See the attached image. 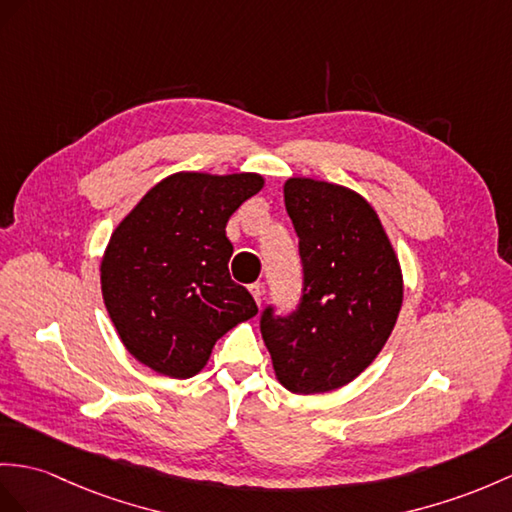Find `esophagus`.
<instances>
[{
    "instance_id": "1",
    "label": "esophagus",
    "mask_w": 512,
    "mask_h": 512,
    "mask_svg": "<svg viewBox=\"0 0 512 512\" xmlns=\"http://www.w3.org/2000/svg\"><path fill=\"white\" fill-rule=\"evenodd\" d=\"M249 293L254 295L256 304L260 306V302H263V295H265V284H263V282H254V284H249Z\"/></svg>"
}]
</instances>
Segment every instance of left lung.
Masks as SVG:
<instances>
[{
  "label": "left lung",
  "instance_id": "8db88e82",
  "mask_svg": "<svg viewBox=\"0 0 512 512\" xmlns=\"http://www.w3.org/2000/svg\"><path fill=\"white\" fill-rule=\"evenodd\" d=\"M284 204L299 236L302 297L289 315L267 306L260 332L278 380L299 395L352 382L380 354L400 315V260L363 197L291 178Z\"/></svg>",
  "mask_w": 512,
  "mask_h": 512
}]
</instances>
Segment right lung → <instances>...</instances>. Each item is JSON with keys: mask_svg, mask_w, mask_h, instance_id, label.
Segmentation results:
<instances>
[{"mask_svg": "<svg viewBox=\"0 0 512 512\" xmlns=\"http://www.w3.org/2000/svg\"><path fill=\"white\" fill-rule=\"evenodd\" d=\"M263 184L258 173H173L112 232L102 260L104 304L139 363L191 378L223 334L258 313L254 297L230 278L226 223Z\"/></svg>", "mask_w": 512, "mask_h": 512, "instance_id": "add662e5", "label": "right lung"}]
</instances>
